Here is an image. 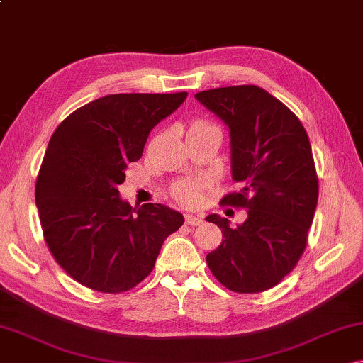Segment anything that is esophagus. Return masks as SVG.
Listing matches in <instances>:
<instances>
[{
    "instance_id": "34e87169",
    "label": "esophagus",
    "mask_w": 363,
    "mask_h": 363,
    "mask_svg": "<svg viewBox=\"0 0 363 363\" xmlns=\"http://www.w3.org/2000/svg\"><path fill=\"white\" fill-rule=\"evenodd\" d=\"M186 223L189 224V225H200L201 223H203V216H200V214H186Z\"/></svg>"
}]
</instances>
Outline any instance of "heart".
<instances>
[{
  "instance_id": "1",
  "label": "heart",
  "mask_w": 363,
  "mask_h": 363,
  "mask_svg": "<svg viewBox=\"0 0 363 363\" xmlns=\"http://www.w3.org/2000/svg\"><path fill=\"white\" fill-rule=\"evenodd\" d=\"M206 126H211L208 125L205 121H196L194 123V126L190 128V131L194 130H200V128H206ZM174 195L179 199L182 203H187V205H194L196 200H199V195H200V182L196 181H190V179H184L174 184Z\"/></svg>"
}]
</instances>
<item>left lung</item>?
I'll return each mask as SVG.
<instances>
[{
  "instance_id": "left-lung-1",
  "label": "left lung",
  "mask_w": 363,
  "mask_h": 363,
  "mask_svg": "<svg viewBox=\"0 0 363 363\" xmlns=\"http://www.w3.org/2000/svg\"><path fill=\"white\" fill-rule=\"evenodd\" d=\"M196 101L230 131L232 179L240 190L223 203L248 210L245 223L210 214L223 243L206 255L208 267L235 293H261L291 272L307 245L318 199V177L303 123L259 86L201 91Z\"/></svg>"
}]
</instances>
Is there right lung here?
<instances>
[{"instance_id": "obj_1", "label": "right lung", "mask_w": 363, "mask_h": 363, "mask_svg": "<svg viewBox=\"0 0 363 363\" xmlns=\"http://www.w3.org/2000/svg\"><path fill=\"white\" fill-rule=\"evenodd\" d=\"M187 93L110 94L77 108L54 131L35 187L45 242L78 284L123 293L152 272L167 237L184 224L160 203L120 199L128 164L143 157L153 126Z\"/></svg>"}]
</instances>
